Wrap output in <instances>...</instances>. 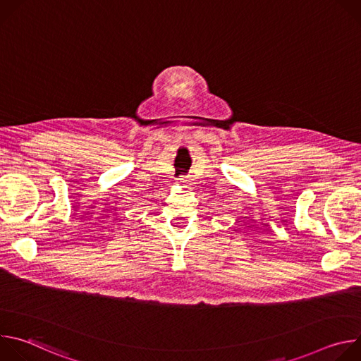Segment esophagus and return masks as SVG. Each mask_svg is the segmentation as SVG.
Segmentation results:
<instances>
[{
	"label": "esophagus",
	"mask_w": 361,
	"mask_h": 361,
	"mask_svg": "<svg viewBox=\"0 0 361 361\" xmlns=\"http://www.w3.org/2000/svg\"><path fill=\"white\" fill-rule=\"evenodd\" d=\"M177 183H178V185H183V184H185V183H187V177H184V176H183V177H180V178L177 180Z\"/></svg>",
	"instance_id": "34e87169"
}]
</instances>
